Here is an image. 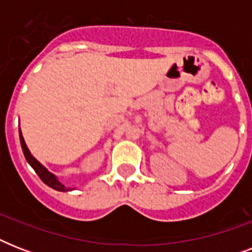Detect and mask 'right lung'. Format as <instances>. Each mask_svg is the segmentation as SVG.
Returning a JSON list of instances; mask_svg holds the SVG:
<instances>
[{
  "mask_svg": "<svg viewBox=\"0 0 252 252\" xmlns=\"http://www.w3.org/2000/svg\"><path fill=\"white\" fill-rule=\"evenodd\" d=\"M19 136H21V145H22V150H23V154H25L26 159H27V162H29L30 165H31V167L35 170V172L37 174V176L40 178L41 182L43 183H45L48 187L53 188V189H56V191H69V189H72V188H65L63 184L57 180V178L53 174H51V172L47 170V168L44 167L43 165H40L39 162L35 159V158L31 156V153H30L29 148H27V145H26L25 140H23V136H22L21 130H19Z\"/></svg>",
  "mask_w": 252,
  "mask_h": 252,
  "instance_id": "add662e5",
  "label": "right lung"
}]
</instances>
